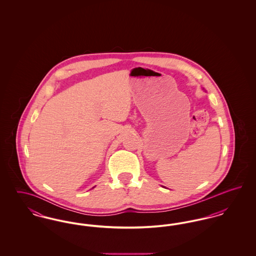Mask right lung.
<instances>
[{
    "mask_svg": "<svg viewBox=\"0 0 256 256\" xmlns=\"http://www.w3.org/2000/svg\"><path fill=\"white\" fill-rule=\"evenodd\" d=\"M93 188H94V187H93Z\"/></svg>",
    "mask_w": 256,
    "mask_h": 256,
    "instance_id": "right-lung-1",
    "label": "right lung"
}]
</instances>
